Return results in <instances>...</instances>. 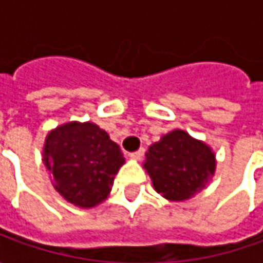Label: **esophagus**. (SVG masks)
Returning a JSON list of instances; mask_svg holds the SVG:
<instances>
[{"instance_id": "obj_1", "label": "esophagus", "mask_w": 263, "mask_h": 263, "mask_svg": "<svg viewBox=\"0 0 263 263\" xmlns=\"http://www.w3.org/2000/svg\"><path fill=\"white\" fill-rule=\"evenodd\" d=\"M143 155H145V149L143 147H140L139 151H136V152H132V154H128V157L133 158V159H142L143 158Z\"/></svg>"}]
</instances>
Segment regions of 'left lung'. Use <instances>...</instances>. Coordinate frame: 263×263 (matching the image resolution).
I'll list each match as a JSON object with an SVG mask.
<instances>
[{"instance_id": "left-lung-1", "label": "left lung", "mask_w": 263, "mask_h": 263, "mask_svg": "<svg viewBox=\"0 0 263 263\" xmlns=\"http://www.w3.org/2000/svg\"><path fill=\"white\" fill-rule=\"evenodd\" d=\"M143 167L158 193L180 202L205 187L215 171V155L203 142L173 130L149 146Z\"/></svg>"}]
</instances>
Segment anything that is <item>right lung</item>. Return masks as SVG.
Segmentation results:
<instances>
[{"mask_svg": "<svg viewBox=\"0 0 263 263\" xmlns=\"http://www.w3.org/2000/svg\"><path fill=\"white\" fill-rule=\"evenodd\" d=\"M44 162L61 196L76 206L92 208L111 192L124 158L96 124L67 123L46 136Z\"/></svg>", "mask_w": 263, "mask_h": 263, "instance_id": "obj_1", "label": "right lung"}]
</instances>
